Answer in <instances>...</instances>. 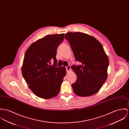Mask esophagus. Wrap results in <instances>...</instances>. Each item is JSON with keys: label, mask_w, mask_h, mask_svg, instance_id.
<instances>
[{"label": "esophagus", "mask_w": 129, "mask_h": 129, "mask_svg": "<svg viewBox=\"0 0 129 129\" xmlns=\"http://www.w3.org/2000/svg\"><path fill=\"white\" fill-rule=\"evenodd\" d=\"M70 69H71V67L70 66H68L67 67H66V70H67V72H69L70 71Z\"/></svg>", "instance_id": "obj_1"}]
</instances>
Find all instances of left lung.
<instances>
[{
    "label": "left lung",
    "instance_id": "1",
    "mask_svg": "<svg viewBox=\"0 0 129 129\" xmlns=\"http://www.w3.org/2000/svg\"><path fill=\"white\" fill-rule=\"evenodd\" d=\"M64 38L68 40L78 66L71 69L77 76L72 87L74 93L80 96H88L96 93L107 77L109 59L102 45L94 37L79 33H68Z\"/></svg>",
    "mask_w": 129,
    "mask_h": 129
}]
</instances>
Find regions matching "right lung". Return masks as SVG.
<instances>
[{
  "mask_svg": "<svg viewBox=\"0 0 129 129\" xmlns=\"http://www.w3.org/2000/svg\"><path fill=\"white\" fill-rule=\"evenodd\" d=\"M64 36V34L46 35L32 43L25 52L22 73L29 89L40 98L56 96L66 75L65 67H56L57 49ZM53 59L54 66L50 65Z\"/></svg>",
  "mask_w": 129,
  "mask_h": 129,
  "instance_id": "add662e5",
  "label": "right lung"
}]
</instances>
